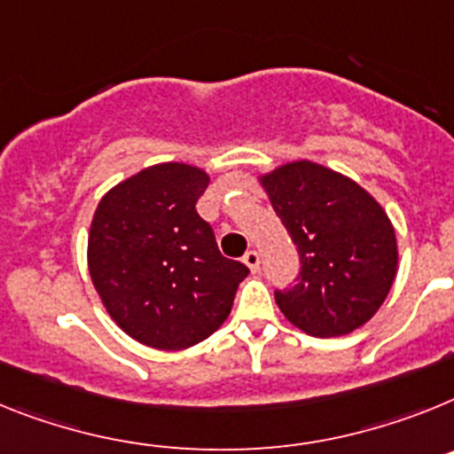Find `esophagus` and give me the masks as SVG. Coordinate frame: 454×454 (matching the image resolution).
Returning a JSON list of instances; mask_svg holds the SVG:
<instances>
[{
  "mask_svg": "<svg viewBox=\"0 0 454 454\" xmlns=\"http://www.w3.org/2000/svg\"><path fill=\"white\" fill-rule=\"evenodd\" d=\"M244 265L249 267L251 271H258L260 270V254L258 251H247V254H244Z\"/></svg>",
  "mask_w": 454,
  "mask_h": 454,
  "instance_id": "1",
  "label": "esophagus"
}]
</instances>
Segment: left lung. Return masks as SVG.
I'll list each match as a JSON object with an SVG mask.
<instances>
[{
    "label": "left lung",
    "instance_id": "8db88e82",
    "mask_svg": "<svg viewBox=\"0 0 454 454\" xmlns=\"http://www.w3.org/2000/svg\"><path fill=\"white\" fill-rule=\"evenodd\" d=\"M262 184L301 265L294 286L274 290L283 315L317 338L365 325L384 303L397 267L395 232L381 205L313 161L276 168Z\"/></svg>",
    "mask_w": 454,
    "mask_h": 454
}]
</instances>
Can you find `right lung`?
I'll list each match as a JSON object with an SVG mask.
<instances>
[{"label":"right lung","mask_w":454,"mask_h":454,"mask_svg":"<svg viewBox=\"0 0 454 454\" xmlns=\"http://www.w3.org/2000/svg\"><path fill=\"white\" fill-rule=\"evenodd\" d=\"M207 176L160 164L114 187L89 235L93 286L116 325L155 349H184L223 325L249 267L223 258L196 212Z\"/></svg>","instance_id":"1"}]
</instances>
